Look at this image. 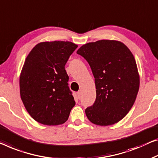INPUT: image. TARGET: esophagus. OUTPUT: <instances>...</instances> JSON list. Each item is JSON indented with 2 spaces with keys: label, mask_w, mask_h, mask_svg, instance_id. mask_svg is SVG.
<instances>
[{
  "label": "esophagus",
  "mask_w": 158,
  "mask_h": 158,
  "mask_svg": "<svg viewBox=\"0 0 158 158\" xmlns=\"http://www.w3.org/2000/svg\"><path fill=\"white\" fill-rule=\"evenodd\" d=\"M77 96H78L79 99H80V98H81V91H79L78 92H77Z\"/></svg>",
  "instance_id": "1"
}]
</instances>
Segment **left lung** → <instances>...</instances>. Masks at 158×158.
<instances>
[{
  "label": "left lung",
  "mask_w": 158,
  "mask_h": 158,
  "mask_svg": "<svg viewBox=\"0 0 158 158\" xmlns=\"http://www.w3.org/2000/svg\"><path fill=\"white\" fill-rule=\"evenodd\" d=\"M77 53L90 66L96 97L85 113L91 123L109 126L123 119L135 102L140 85L133 54L121 42L103 40L81 46Z\"/></svg>",
  "instance_id": "1"
}]
</instances>
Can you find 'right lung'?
Wrapping results in <instances>:
<instances>
[{
    "label": "right lung",
    "instance_id": "add662e5",
    "mask_svg": "<svg viewBox=\"0 0 158 158\" xmlns=\"http://www.w3.org/2000/svg\"><path fill=\"white\" fill-rule=\"evenodd\" d=\"M77 48L71 42H44L27 55L20 77V97L38 123L56 126L67 121L75 102L65 64Z\"/></svg>",
    "mask_w": 158,
    "mask_h": 158
}]
</instances>
